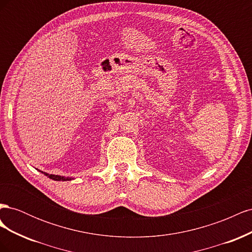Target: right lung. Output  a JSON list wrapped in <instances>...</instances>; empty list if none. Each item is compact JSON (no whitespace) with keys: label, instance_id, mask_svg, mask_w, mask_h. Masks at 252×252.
Masks as SVG:
<instances>
[{"label":"right lung","instance_id":"1","mask_svg":"<svg viewBox=\"0 0 252 252\" xmlns=\"http://www.w3.org/2000/svg\"><path fill=\"white\" fill-rule=\"evenodd\" d=\"M41 171V170H39ZM43 174L46 175V177H48L49 179L53 180V181H71L73 179L69 178V177H63V175H56V174H49L47 172H44V171H41Z\"/></svg>","mask_w":252,"mask_h":252}]
</instances>
